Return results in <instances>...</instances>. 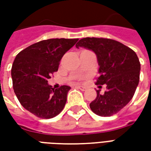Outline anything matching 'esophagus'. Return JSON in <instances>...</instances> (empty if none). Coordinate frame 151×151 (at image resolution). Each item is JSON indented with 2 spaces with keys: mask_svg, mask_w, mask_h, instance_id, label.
Wrapping results in <instances>:
<instances>
[{
  "mask_svg": "<svg viewBox=\"0 0 151 151\" xmlns=\"http://www.w3.org/2000/svg\"><path fill=\"white\" fill-rule=\"evenodd\" d=\"M76 87L77 88H78L79 90H81V91H86V88L85 86H81V85H77L76 86Z\"/></svg>",
  "mask_w": 151,
  "mask_h": 151,
  "instance_id": "1",
  "label": "esophagus"
}]
</instances>
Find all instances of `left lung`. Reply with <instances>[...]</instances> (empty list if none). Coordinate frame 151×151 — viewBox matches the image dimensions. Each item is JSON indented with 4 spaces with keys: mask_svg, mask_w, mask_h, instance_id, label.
Returning <instances> with one entry per match:
<instances>
[{
    "mask_svg": "<svg viewBox=\"0 0 151 151\" xmlns=\"http://www.w3.org/2000/svg\"><path fill=\"white\" fill-rule=\"evenodd\" d=\"M91 50L97 56L99 77L97 85H107V91L90 104L93 112L110 116L120 111L133 98L139 82L141 65L134 51L116 40L104 38H83L76 44Z\"/></svg>",
    "mask_w": 151,
    "mask_h": 151,
    "instance_id": "obj_1",
    "label": "left lung"
}]
</instances>
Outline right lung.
Wrapping results in <instances>:
<instances>
[{
  "label": "right lung",
  "mask_w": 151,
  "mask_h": 151,
  "mask_svg": "<svg viewBox=\"0 0 151 151\" xmlns=\"http://www.w3.org/2000/svg\"><path fill=\"white\" fill-rule=\"evenodd\" d=\"M78 40H42L21 51L15 57L11 69L14 91L22 106L35 116L49 119L63 110L70 87L52 88L47 80L58 70L62 56Z\"/></svg>",
  "instance_id": "right-lung-1"
}]
</instances>
